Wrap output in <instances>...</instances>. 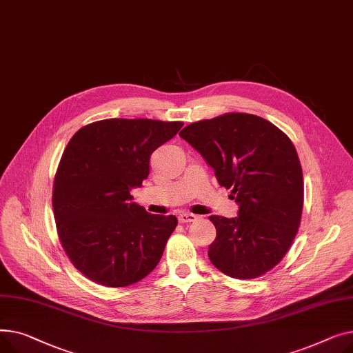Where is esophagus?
<instances>
[{"label":"esophagus","instance_id":"34e87169","mask_svg":"<svg viewBox=\"0 0 353 353\" xmlns=\"http://www.w3.org/2000/svg\"><path fill=\"white\" fill-rule=\"evenodd\" d=\"M196 218H198L196 215H194V214H190V212H181V214L178 215V221H179L181 223H186V222H194Z\"/></svg>","mask_w":353,"mask_h":353}]
</instances>
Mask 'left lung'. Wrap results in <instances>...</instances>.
<instances>
[{"label":"left lung","mask_w":353,"mask_h":353,"mask_svg":"<svg viewBox=\"0 0 353 353\" xmlns=\"http://www.w3.org/2000/svg\"><path fill=\"white\" fill-rule=\"evenodd\" d=\"M179 137L203 157L239 205L236 218L211 215L208 256L236 279L275 268L291 248L303 208V176L292 141L258 115L228 112L186 125Z\"/></svg>","instance_id":"obj_1"}]
</instances>
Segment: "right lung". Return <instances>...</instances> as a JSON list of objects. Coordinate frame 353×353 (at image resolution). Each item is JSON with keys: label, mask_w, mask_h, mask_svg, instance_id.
I'll list each match as a JSON object with an SVG mask.
<instances>
[{"label": "right lung", "mask_w": 353, "mask_h": 353, "mask_svg": "<svg viewBox=\"0 0 353 353\" xmlns=\"http://www.w3.org/2000/svg\"><path fill=\"white\" fill-rule=\"evenodd\" d=\"M182 125L111 118L70 139L54 178L52 211L67 256L92 282L130 286L158 265L178 221L148 214L131 202L130 191L148 178L152 152Z\"/></svg>", "instance_id": "add662e5"}]
</instances>
